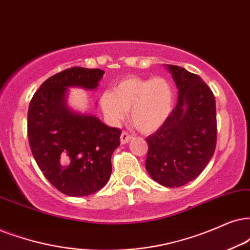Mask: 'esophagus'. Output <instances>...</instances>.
Masks as SVG:
<instances>
[{
  "label": "esophagus",
  "instance_id": "34e87169",
  "mask_svg": "<svg viewBox=\"0 0 250 250\" xmlns=\"http://www.w3.org/2000/svg\"><path fill=\"white\" fill-rule=\"evenodd\" d=\"M121 144H127L129 141L131 140V136L128 134V132H125V131H123L122 134H121Z\"/></svg>",
  "mask_w": 250,
  "mask_h": 250
}]
</instances>
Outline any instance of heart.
Returning a JSON list of instances; mask_svg holds the SVG:
<instances>
[{"label":"heart","instance_id":"b5f03b06","mask_svg":"<svg viewBox=\"0 0 250 250\" xmlns=\"http://www.w3.org/2000/svg\"><path fill=\"white\" fill-rule=\"evenodd\" d=\"M99 105L112 125L125 119L130 110L132 125L150 134L162 127L172 113L174 87L165 77H129L119 82L112 92H104Z\"/></svg>","mask_w":250,"mask_h":250}]
</instances>
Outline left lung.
Masks as SVG:
<instances>
[{"instance_id":"1","label":"left lung","mask_w":250,"mask_h":250,"mask_svg":"<svg viewBox=\"0 0 250 250\" xmlns=\"http://www.w3.org/2000/svg\"><path fill=\"white\" fill-rule=\"evenodd\" d=\"M178 87V104L166 122L146 138L145 168L165 187H181L203 172L217 142L216 102L200 76L165 64Z\"/></svg>"}]
</instances>
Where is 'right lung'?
I'll return each mask as SVG.
<instances>
[{"label":"right lung","instance_id":"obj_1","mask_svg":"<svg viewBox=\"0 0 250 250\" xmlns=\"http://www.w3.org/2000/svg\"><path fill=\"white\" fill-rule=\"evenodd\" d=\"M105 71L74 67L40 85L28 106L27 135L36 162L59 191L72 197L93 194L112 174V154L121 130L68 105L69 88L96 91Z\"/></svg>","mask_w":250,"mask_h":250}]
</instances>
